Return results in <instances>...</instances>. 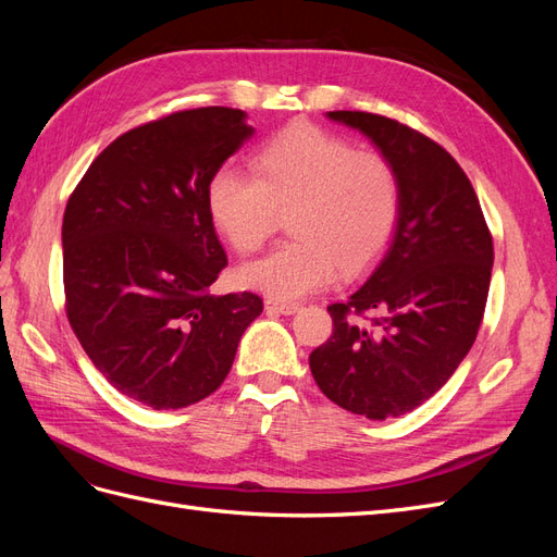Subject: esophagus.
Returning a JSON list of instances; mask_svg holds the SVG:
<instances>
[{
  "label": "esophagus",
  "instance_id": "34e87169",
  "mask_svg": "<svg viewBox=\"0 0 557 557\" xmlns=\"http://www.w3.org/2000/svg\"><path fill=\"white\" fill-rule=\"evenodd\" d=\"M297 309H299V305H290V301H278V299H272V297L264 301V311L272 313V315H278V313L293 315Z\"/></svg>",
  "mask_w": 557,
  "mask_h": 557
}]
</instances>
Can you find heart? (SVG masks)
I'll list each match as a JSON object with an SVG mask.
<instances>
[{"mask_svg":"<svg viewBox=\"0 0 557 557\" xmlns=\"http://www.w3.org/2000/svg\"><path fill=\"white\" fill-rule=\"evenodd\" d=\"M256 178L232 166L215 170L207 207L218 232L239 256L264 246L288 213L295 237L246 264L239 283L272 299L315 293L336 276L360 274L393 239L401 185L393 162L356 150L311 123H290L250 158Z\"/></svg>","mask_w":557,"mask_h":557,"instance_id":"1","label":"heart"}]
</instances>
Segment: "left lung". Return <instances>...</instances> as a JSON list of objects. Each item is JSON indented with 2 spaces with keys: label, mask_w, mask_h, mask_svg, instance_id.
Wrapping results in <instances>:
<instances>
[{
  "label": "left lung",
  "mask_w": 557,
  "mask_h": 557,
  "mask_svg": "<svg viewBox=\"0 0 557 557\" xmlns=\"http://www.w3.org/2000/svg\"><path fill=\"white\" fill-rule=\"evenodd\" d=\"M393 162L401 209L391 246L309 356L320 391L372 420L409 413L453 376L474 344L493 272L479 197L448 150L393 117L330 111ZM363 320L360 321L359 318Z\"/></svg>",
  "instance_id": "obj_1"
}]
</instances>
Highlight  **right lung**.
Returning <instances> with one entry per match:
<instances>
[{"label":"right lung","instance_id":"right-lung-1","mask_svg":"<svg viewBox=\"0 0 557 557\" xmlns=\"http://www.w3.org/2000/svg\"><path fill=\"white\" fill-rule=\"evenodd\" d=\"M250 137L242 109L176 111L109 144L66 201V318L115 391L150 409L218 391L262 313L258 295L209 290L227 256L207 185Z\"/></svg>","mask_w":557,"mask_h":557}]
</instances>
